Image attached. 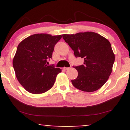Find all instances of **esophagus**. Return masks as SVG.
I'll use <instances>...</instances> for the list:
<instances>
[{"label":"esophagus","instance_id":"esophagus-1","mask_svg":"<svg viewBox=\"0 0 130 130\" xmlns=\"http://www.w3.org/2000/svg\"><path fill=\"white\" fill-rule=\"evenodd\" d=\"M63 69L65 70H69V69H70V67H64Z\"/></svg>","mask_w":130,"mask_h":130}]
</instances>
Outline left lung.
<instances>
[{
    "instance_id": "left-lung-1",
    "label": "left lung",
    "mask_w": 130,
    "mask_h": 130,
    "mask_svg": "<svg viewBox=\"0 0 130 130\" xmlns=\"http://www.w3.org/2000/svg\"><path fill=\"white\" fill-rule=\"evenodd\" d=\"M62 36L73 50L74 56L84 59L83 64L73 66L78 72V76L72 80L73 85L88 92L100 89L108 80L115 61L109 41L93 32Z\"/></svg>"
}]
</instances>
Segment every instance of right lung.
<instances>
[{"instance_id": "obj_1", "label": "right lung", "mask_w": 130, "mask_h": 130, "mask_svg": "<svg viewBox=\"0 0 130 130\" xmlns=\"http://www.w3.org/2000/svg\"><path fill=\"white\" fill-rule=\"evenodd\" d=\"M61 37L38 34L27 37L18 46L13 66L18 80L28 92L42 93L53 86L61 70L47 64Z\"/></svg>"}]
</instances>
